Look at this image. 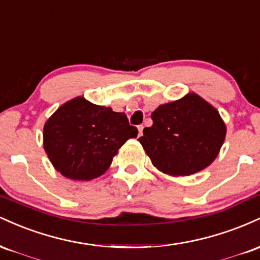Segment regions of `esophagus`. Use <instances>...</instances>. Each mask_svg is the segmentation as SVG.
<instances>
[{"instance_id": "obj_1", "label": "esophagus", "mask_w": 260, "mask_h": 260, "mask_svg": "<svg viewBox=\"0 0 260 260\" xmlns=\"http://www.w3.org/2000/svg\"><path fill=\"white\" fill-rule=\"evenodd\" d=\"M143 126H138V131H139V134H138V137H142V134H143Z\"/></svg>"}]
</instances>
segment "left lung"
I'll return each mask as SVG.
<instances>
[{
  "instance_id": "obj_1",
  "label": "left lung",
  "mask_w": 260,
  "mask_h": 260,
  "mask_svg": "<svg viewBox=\"0 0 260 260\" xmlns=\"http://www.w3.org/2000/svg\"><path fill=\"white\" fill-rule=\"evenodd\" d=\"M153 126L138 139L151 162L164 174L189 176L216 159L226 137L219 111L194 92L160 105Z\"/></svg>"
}]
</instances>
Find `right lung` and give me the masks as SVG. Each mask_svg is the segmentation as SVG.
<instances>
[{"mask_svg": "<svg viewBox=\"0 0 260 260\" xmlns=\"http://www.w3.org/2000/svg\"><path fill=\"white\" fill-rule=\"evenodd\" d=\"M137 127L123 112L77 96L59 106L44 126V149L61 175L76 181L99 177Z\"/></svg>", "mask_w": 260, "mask_h": 260, "instance_id": "obj_1", "label": "right lung"}]
</instances>
